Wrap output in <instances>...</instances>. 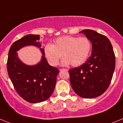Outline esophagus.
<instances>
[{
	"label": "esophagus",
	"instance_id": "obj_1",
	"mask_svg": "<svg viewBox=\"0 0 123 123\" xmlns=\"http://www.w3.org/2000/svg\"><path fill=\"white\" fill-rule=\"evenodd\" d=\"M60 71H62V70H65V71H68V70L67 69V68H61V69L59 70Z\"/></svg>",
	"mask_w": 123,
	"mask_h": 123
}]
</instances>
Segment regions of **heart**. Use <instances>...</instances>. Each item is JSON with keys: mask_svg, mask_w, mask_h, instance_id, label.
I'll return each mask as SVG.
<instances>
[{"mask_svg": "<svg viewBox=\"0 0 123 123\" xmlns=\"http://www.w3.org/2000/svg\"><path fill=\"white\" fill-rule=\"evenodd\" d=\"M91 48V41L87 37L64 36L56 39L53 45H46L44 53L53 66L58 65L62 55L65 57L62 61V65L79 66L87 60Z\"/></svg>", "mask_w": 123, "mask_h": 123, "instance_id": "b5f03b06", "label": "heart"}]
</instances>
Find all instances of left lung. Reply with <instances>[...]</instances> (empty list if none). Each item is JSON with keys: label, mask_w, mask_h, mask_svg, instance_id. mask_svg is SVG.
<instances>
[{"label": "left lung", "mask_w": 123, "mask_h": 123, "mask_svg": "<svg viewBox=\"0 0 123 123\" xmlns=\"http://www.w3.org/2000/svg\"><path fill=\"white\" fill-rule=\"evenodd\" d=\"M84 33L92 44V55L81 66L68 70L72 89L84 98L101 95L109 87L115 67V56L109 39L92 30Z\"/></svg>", "instance_id": "left-lung-1"}]
</instances>
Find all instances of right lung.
Returning a JSON list of instances; mask_svg holds the SVG:
<instances>
[{
  "label": "right lung",
  "mask_w": 123,
  "mask_h": 123,
  "mask_svg": "<svg viewBox=\"0 0 123 123\" xmlns=\"http://www.w3.org/2000/svg\"><path fill=\"white\" fill-rule=\"evenodd\" d=\"M39 36L28 34L15 41L10 47L7 60L8 76L17 93L25 101L37 103L47 100L52 95L59 70L51 66L45 58L44 49L42 59L38 64L29 66L22 62L16 51L23 47L35 45L41 48Z\"/></svg>",
  "instance_id": "add662e5"
}]
</instances>
